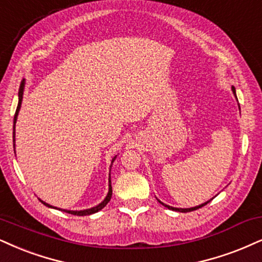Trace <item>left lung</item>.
<instances>
[{
  "label": "left lung",
  "instance_id": "1",
  "mask_svg": "<svg viewBox=\"0 0 262 262\" xmlns=\"http://www.w3.org/2000/svg\"><path fill=\"white\" fill-rule=\"evenodd\" d=\"M232 92H233V95H234V97H235V99H237V95H235V89H234V86H232ZM238 106H239V104H238ZM241 109V108H239ZM158 199V198H157ZM210 200H212V198L210 199ZM210 200H208V202H205V203H203V204H200V205H196V206H193V208H173V206H170V205H166L165 203H163V202H160L159 199H158V202L160 203V204H163L164 206H165V208H167V209H170V210H173V211H179V212H189V211H194V210H196V209H199V208H202V206H204V205H206L208 204V203L210 202Z\"/></svg>",
  "mask_w": 262,
  "mask_h": 262
}]
</instances>
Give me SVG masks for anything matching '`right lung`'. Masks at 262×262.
Returning a JSON list of instances; mask_svg holds the SVG:
<instances>
[{"instance_id":"right-lung-1","label":"right lung","mask_w":262,"mask_h":262,"mask_svg":"<svg viewBox=\"0 0 262 262\" xmlns=\"http://www.w3.org/2000/svg\"><path fill=\"white\" fill-rule=\"evenodd\" d=\"M24 89H25V79H23V81H21V83H20V87H19V92H18V106H17V111H15V114H14V120H13V147H14V153H15V122H17L19 111H20V108H21V102H23V95H24ZM115 159H116V156H115L114 158H113L112 165H113V163H114ZM112 165H111V167H112ZM112 194H113V188H112L111 173H109V188H108V193H106L105 198L103 199V202L99 203L98 205L93 206V208L85 209V210H66V209L56 208V206L50 205V204H48V203L43 202V200H41L40 198H38V200H40V202H41L43 205L48 206V208L57 209V210H62V211L68 212V214L76 215V216H86V215H92V214H95V212H98L99 210H102L103 208H104V206H105L106 204H108L109 202H111Z\"/></svg>"}]
</instances>
